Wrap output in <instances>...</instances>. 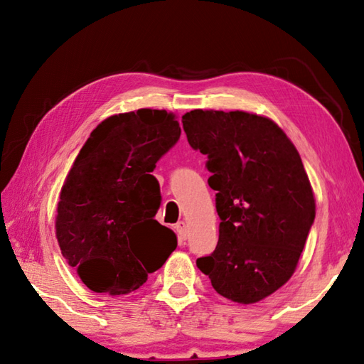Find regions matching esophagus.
Masks as SVG:
<instances>
[{
	"mask_svg": "<svg viewBox=\"0 0 364 364\" xmlns=\"http://www.w3.org/2000/svg\"><path fill=\"white\" fill-rule=\"evenodd\" d=\"M175 230L178 233V239H180V242H184L188 239V228H186V223H184L183 220L178 222L175 225Z\"/></svg>",
	"mask_w": 364,
	"mask_h": 364,
	"instance_id": "1",
	"label": "esophagus"
}]
</instances>
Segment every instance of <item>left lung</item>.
<instances>
[{"label":"left lung","mask_w":364,"mask_h":364,"mask_svg":"<svg viewBox=\"0 0 364 364\" xmlns=\"http://www.w3.org/2000/svg\"><path fill=\"white\" fill-rule=\"evenodd\" d=\"M183 128L208 156L220 218L218 247L197 267L220 296L257 304L289 280L314 222L300 154L275 122L257 114L194 109Z\"/></svg>","instance_id":"obj_1"}]
</instances>
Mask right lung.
<instances>
[{
    "mask_svg": "<svg viewBox=\"0 0 364 364\" xmlns=\"http://www.w3.org/2000/svg\"><path fill=\"white\" fill-rule=\"evenodd\" d=\"M181 134L175 115L137 109L111 115L92 131L60 189L56 237L94 292L129 294L176 249L154 220L159 183L151 172Z\"/></svg>",
    "mask_w": 364,
    "mask_h": 364,
    "instance_id": "1",
    "label": "right lung"
}]
</instances>
